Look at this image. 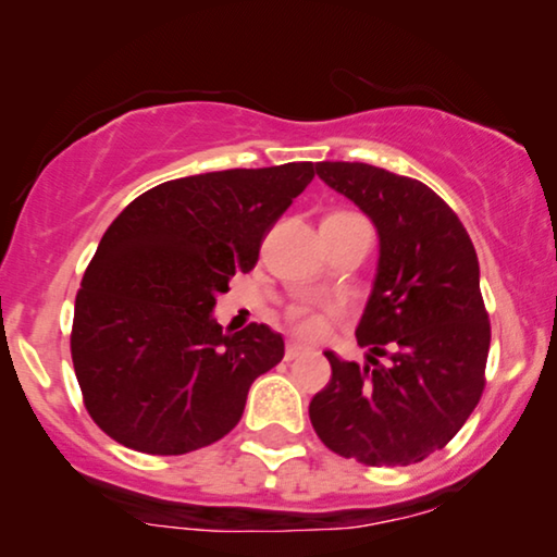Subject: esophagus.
<instances>
[{
	"mask_svg": "<svg viewBox=\"0 0 557 557\" xmlns=\"http://www.w3.org/2000/svg\"><path fill=\"white\" fill-rule=\"evenodd\" d=\"M304 352H307V347H304L301 342H288L284 357H286V360H296V357L304 355Z\"/></svg>",
	"mask_w": 557,
	"mask_h": 557,
	"instance_id": "esophagus-1",
	"label": "esophagus"
}]
</instances>
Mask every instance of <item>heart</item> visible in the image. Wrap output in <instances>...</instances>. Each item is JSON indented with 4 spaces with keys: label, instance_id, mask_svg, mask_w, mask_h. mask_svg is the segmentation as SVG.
<instances>
[{
    "label": "heart",
    "instance_id": "obj_1",
    "mask_svg": "<svg viewBox=\"0 0 557 557\" xmlns=\"http://www.w3.org/2000/svg\"><path fill=\"white\" fill-rule=\"evenodd\" d=\"M349 215H352V212H334V215H330V218H349ZM288 322H292L299 332L311 334V332L319 330V324H322V317H319L314 309H309V307H304V304H299V307L288 309Z\"/></svg>",
    "mask_w": 557,
    "mask_h": 557
}]
</instances>
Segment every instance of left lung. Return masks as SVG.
<instances>
[{"label": "left lung", "mask_w": 557, "mask_h": 557, "mask_svg": "<svg viewBox=\"0 0 557 557\" xmlns=\"http://www.w3.org/2000/svg\"><path fill=\"white\" fill-rule=\"evenodd\" d=\"M317 174L372 220L380 258L355 332L368 364L324 352L332 380L309 403L311 425L345 459L408 467L444 448L484 393L492 330L474 243L423 182L362 162Z\"/></svg>", "instance_id": "8db88e82"}]
</instances>
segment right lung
Listing matches in <instances>:
<instances>
[{
	"instance_id": "add662e5",
	"label": "right lung",
	"mask_w": 557,
	"mask_h": 557,
	"mask_svg": "<svg viewBox=\"0 0 557 557\" xmlns=\"http://www.w3.org/2000/svg\"><path fill=\"white\" fill-rule=\"evenodd\" d=\"M311 180V162L195 174L147 189L113 220L71 332L98 429L134 451L177 456L238 425L253 380L284 360V339L265 324L223 332L212 307Z\"/></svg>"
}]
</instances>
